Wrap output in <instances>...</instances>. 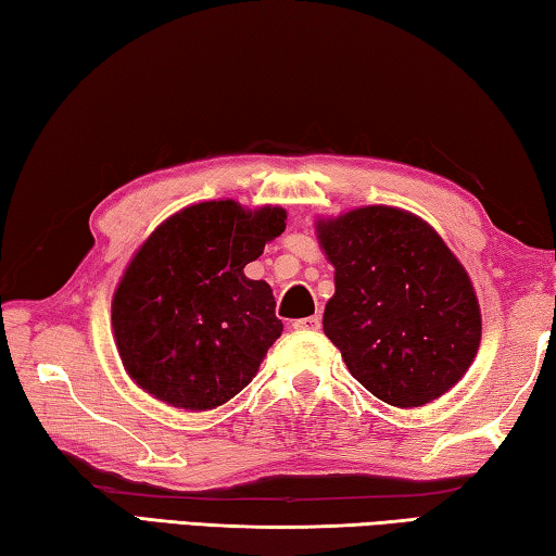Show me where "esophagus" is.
I'll return each mask as SVG.
<instances>
[{
	"label": "esophagus",
	"instance_id": "1",
	"mask_svg": "<svg viewBox=\"0 0 556 556\" xmlns=\"http://www.w3.org/2000/svg\"><path fill=\"white\" fill-rule=\"evenodd\" d=\"M294 331H318L321 328V318L318 316H306V318H296L294 324H291Z\"/></svg>",
	"mask_w": 556,
	"mask_h": 556
}]
</instances>
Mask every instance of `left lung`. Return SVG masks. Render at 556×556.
Masks as SVG:
<instances>
[{
  "mask_svg": "<svg viewBox=\"0 0 556 556\" xmlns=\"http://www.w3.org/2000/svg\"><path fill=\"white\" fill-rule=\"evenodd\" d=\"M336 291L324 333L353 378L392 407L439 400L481 345V306L466 267L427 220L394 205L318 218Z\"/></svg>",
  "mask_w": 556,
  "mask_h": 556,
  "instance_id": "1",
  "label": "left lung"
}]
</instances>
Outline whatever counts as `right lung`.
I'll return each instance as SVG.
<instances>
[{
	"instance_id": "obj_1",
	"label": "right lung",
	"mask_w": 556,
	"mask_h": 556,
	"mask_svg": "<svg viewBox=\"0 0 556 556\" xmlns=\"http://www.w3.org/2000/svg\"><path fill=\"white\" fill-rule=\"evenodd\" d=\"M285 228L279 205L203 201L139 244L112 294V336L139 390L208 412L248 388L285 326L271 287L244 267Z\"/></svg>"
}]
</instances>
